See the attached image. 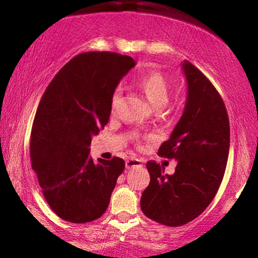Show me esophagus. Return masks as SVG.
Instances as JSON below:
<instances>
[{
    "mask_svg": "<svg viewBox=\"0 0 258 258\" xmlns=\"http://www.w3.org/2000/svg\"><path fill=\"white\" fill-rule=\"evenodd\" d=\"M142 166H143V164H142V161L139 159L131 158L126 160V168H135V167H142Z\"/></svg>",
    "mask_w": 258,
    "mask_h": 258,
    "instance_id": "34e87169",
    "label": "esophagus"
}]
</instances>
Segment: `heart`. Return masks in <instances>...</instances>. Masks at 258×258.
<instances>
[{
    "instance_id": "b5f03b06",
    "label": "heart",
    "mask_w": 258,
    "mask_h": 258,
    "mask_svg": "<svg viewBox=\"0 0 258 258\" xmlns=\"http://www.w3.org/2000/svg\"><path fill=\"white\" fill-rule=\"evenodd\" d=\"M138 86L144 92L146 97L155 108H161L170 98L171 86L166 76L159 72H150L142 76L138 81ZM120 98V91H115L111 99V109L114 110ZM138 139V136H137Z\"/></svg>"
}]
</instances>
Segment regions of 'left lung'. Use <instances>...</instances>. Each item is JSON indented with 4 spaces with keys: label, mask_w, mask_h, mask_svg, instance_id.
<instances>
[{
    "label": "left lung",
    "mask_w": 258,
    "mask_h": 258,
    "mask_svg": "<svg viewBox=\"0 0 258 258\" xmlns=\"http://www.w3.org/2000/svg\"><path fill=\"white\" fill-rule=\"evenodd\" d=\"M188 96L182 117L158 154L177 160L173 174L148 161L150 183L141 198V209L150 220L179 227L205 211L217 194L229 153L230 130L223 99L203 73L183 63Z\"/></svg>",
    "instance_id": "1"
}]
</instances>
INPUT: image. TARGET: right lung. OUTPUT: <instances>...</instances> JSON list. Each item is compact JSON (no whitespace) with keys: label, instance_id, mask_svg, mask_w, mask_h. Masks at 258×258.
Wrapping results in <instances>:
<instances>
[{"label":"right lung","instance_id":"add662e5","mask_svg":"<svg viewBox=\"0 0 258 258\" xmlns=\"http://www.w3.org/2000/svg\"><path fill=\"white\" fill-rule=\"evenodd\" d=\"M128 55L85 52L61 68L37 106L30 137L31 166L48 205L72 223L106 211L125 161L88 156L92 136L108 123L120 80L135 67Z\"/></svg>","mask_w":258,"mask_h":258}]
</instances>
